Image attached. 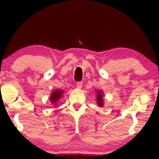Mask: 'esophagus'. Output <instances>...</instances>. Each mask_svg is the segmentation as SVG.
Instances as JSON below:
<instances>
[{
  "mask_svg": "<svg viewBox=\"0 0 159 159\" xmlns=\"http://www.w3.org/2000/svg\"><path fill=\"white\" fill-rule=\"evenodd\" d=\"M76 85H77V88L81 89L82 87V82H77V84H76Z\"/></svg>",
  "mask_w": 159,
  "mask_h": 159,
  "instance_id": "1",
  "label": "esophagus"
}]
</instances>
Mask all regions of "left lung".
Listing matches in <instances>:
<instances>
[{
    "label": "left lung",
    "instance_id": "left-lung-1",
    "mask_svg": "<svg viewBox=\"0 0 159 159\" xmlns=\"http://www.w3.org/2000/svg\"><path fill=\"white\" fill-rule=\"evenodd\" d=\"M97 93V103L99 107H103V93H102V90H96Z\"/></svg>",
    "mask_w": 159,
    "mask_h": 159
}]
</instances>
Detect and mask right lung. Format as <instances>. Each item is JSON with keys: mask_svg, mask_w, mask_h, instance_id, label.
<instances>
[{"mask_svg": "<svg viewBox=\"0 0 159 159\" xmlns=\"http://www.w3.org/2000/svg\"><path fill=\"white\" fill-rule=\"evenodd\" d=\"M63 93H64V90H56L53 92H52L51 96H50V100L54 106H56L57 102L61 98Z\"/></svg>", "mask_w": 159, "mask_h": 159, "instance_id": "1", "label": "right lung"}]
</instances>
